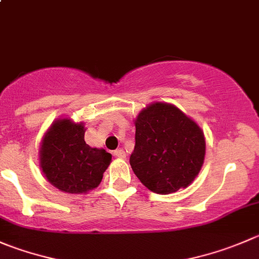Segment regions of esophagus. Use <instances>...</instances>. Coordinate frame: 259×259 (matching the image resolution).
Masks as SVG:
<instances>
[{
    "mask_svg": "<svg viewBox=\"0 0 259 259\" xmlns=\"http://www.w3.org/2000/svg\"><path fill=\"white\" fill-rule=\"evenodd\" d=\"M114 155L117 158H125L126 157V153L124 152V149H121V148H119V149L114 150Z\"/></svg>",
    "mask_w": 259,
    "mask_h": 259,
    "instance_id": "obj_1",
    "label": "esophagus"
}]
</instances>
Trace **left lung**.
Listing matches in <instances>:
<instances>
[{
  "instance_id": "1",
  "label": "left lung",
  "mask_w": 259,
  "mask_h": 259,
  "mask_svg": "<svg viewBox=\"0 0 259 259\" xmlns=\"http://www.w3.org/2000/svg\"><path fill=\"white\" fill-rule=\"evenodd\" d=\"M204 133L173 105L155 102L135 121L130 165L150 191L167 195L195 180L205 158Z\"/></svg>"
}]
</instances>
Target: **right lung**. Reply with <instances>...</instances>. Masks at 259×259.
<instances>
[{
  "mask_svg": "<svg viewBox=\"0 0 259 259\" xmlns=\"http://www.w3.org/2000/svg\"><path fill=\"white\" fill-rule=\"evenodd\" d=\"M111 154L84 142L83 124L58 120L45 134L40 165L53 186L68 193H83L97 187L109 167Z\"/></svg>",
  "mask_w": 259,
  "mask_h": 259,
  "instance_id": "add662e5",
  "label": "right lung"
}]
</instances>
